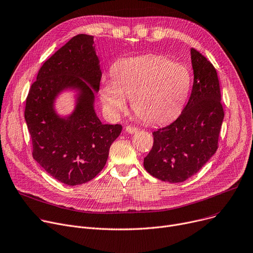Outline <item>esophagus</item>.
<instances>
[{"label":"esophagus","mask_w":253,"mask_h":253,"mask_svg":"<svg viewBox=\"0 0 253 253\" xmlns=\"http://www.w3.org/2000/svg\"><path fill=\"white\" fill-rule=\"evenodd\" d=\"M126 131L128 132V133H135V132H137L138 131V128L137 127H134V126H131V125H128V126H126Z\"/></svg>","instance_id":"34e87169"}]
</instances>
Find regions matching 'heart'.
I'll use <instances>...</instances> for the list:
<instances>
[{
    "instance_id": "1",
    "label": "heart",
    "mask_w": 253,
    "mask_h": 253,
    "mask_svg": "<svg viewBox=\"0 0 253 253\" xmlns=\"http://www.w3.org/2000/svg\"><path fill=\"white\" fill-rule=\"evenodd\" d=\"M112 78H106L100 97L113 117L132 109L147 124H163L176 118L186 103L191 75L186 67L158 55L121 59L113 66Z\"/></svg>"
}]
</instances>
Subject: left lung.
Instances as JSON below:
<instances>
[{
    "instance_id": "left-lung-1",
    "label": "left lung",
    "mask_w": 253,
    "mask_h": 253,
    "mask_svg": "<svg viewBox=\"0 0 253 253\" xmlns=\"http://www.w3.org/2000/svg\"><path fill=\"white\" fill-rule=\"evenodd\" d=\"M193 86L177 119L153 132L154 145L145 170L159 180L180 183L196 174L217 149L224 120L220 83L212 64L191 48Z\"/></svg>"
}]
</instances>
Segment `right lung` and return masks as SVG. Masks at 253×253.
Returning a JSON list of instances; mask_svg holds the SVG:
<instances>
[{
	"mask_svg": "<svg viewBox=\"0 0 253 253\" xmlns=\"http://www.w3.org/2000/svg\"><path fill=\"white\" fill-rule=\"evenodd\" d=\"M100 78L93 37L78 35L43 63L26 97L32 157L50 176L70 186L86 183L103 170L122 131L119 124H103L94 112L93 90L98 91ZM66 88L80 92L75 112L61 118L53 102Z\"/></svg>",
	"mask_w": 253,
	"mask_h": 253,
	"instance_id": "add662e5",
	"label": "right lung"
}]
</instances>
